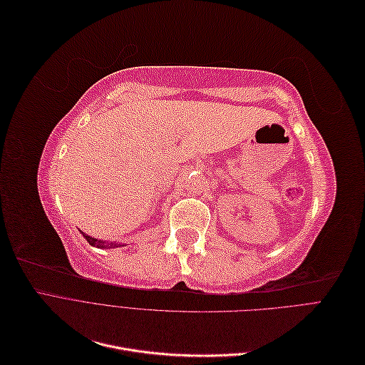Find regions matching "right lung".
Returning <instances> with one entry per match:
<instances>
[{"instance_id":"1","label":"right lung","mask_w":365,"mask_h":365,"mask_svg":"<svg viewBox=\"0 0 365 365\" xmlns=\"http://www.w3.org/2000/svg\"><path fill=\"white\" fill-rule=\"evenodd\" d=\"M82 235L86 239L88 244H90L91 247H96V248H117V247H121V244H115V242H106V240H101V239H94V237L88 236L85 233H82Z\"/></svg>"}]
</instances>
